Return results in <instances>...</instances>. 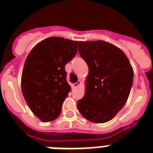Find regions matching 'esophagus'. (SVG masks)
<instances>
[{
    "label": "esophagus",
    "instance_id": "esophagus-1",
    "mask_svg": "<svg viewBox=\"0 0 153 153\" xmlns=\"http://www.w3.org/2000/svg\"><path fill=\"white\" fill-rule=\"evenodd\" d=\"M80 83H81L80 81H78L77 83H73V84H72V88H76V87H77V86H79V85H80Z\"/></svg>",
    "mask_w": 153,
    "mask_h": 153
}]
</instances>
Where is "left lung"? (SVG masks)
<instances>
[{
    "mask_svg": "<svg viewBox=\"0 0 153 153\" xmlns=\"http://www.w3.org/2000/svg\"><path fill=\"white\" fill-rule=\"evenodd\" d=\"M78 51L89 67L84 97L77 102L80 114L95 123L111 120L126 102L133 70L122 50L103 40L79 41Z\"/></svg>",
    "mask_w": 153,
    "mask_h": 153,
    "instance_id": "8db88e82",
    "label": "left lung"
}]
</instances>
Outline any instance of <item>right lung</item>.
Instances as JSON below:
<instances>
[{
    "instance_id": "add662e5",
    "label": "right lung",
    "mask_w": 153,
    "mask_h": 153,
    "mask_svg": "<svg viewBox=\"0 0 153 153\" xmlns=\"http://www.w3.org/2000/svg\"><path fill=\"white\" fill-rule=\"evenodd\" d=\"M78 41L52 36L31 50L24 63L21 90L30 110L43 122L56 120L70 91L65 65L77 51Z\"/></svg>"
}]
</instances>
